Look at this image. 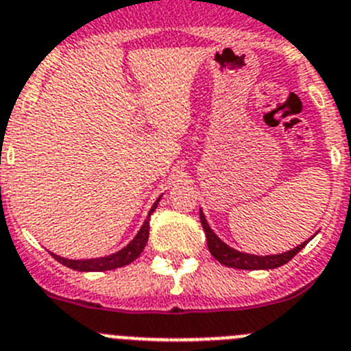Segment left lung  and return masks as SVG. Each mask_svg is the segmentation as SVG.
Instances as JSON below:
<instances>
[{"instance_id":"obj_1","label":"left lung","mask_w":351,"mask_h":351,"mask_svg":"<svg viewBox=\"0 0 351 351\" xmlns=\"http://www.w3.org/2000/svg\"><path fill=\"white\" fill-rule=\"evenodd\" d=\"M199 219H201V226L204 229V234H206L208 241V250L213 255L220 264L227 267H234V269H274V267H280L283 264H287L289 261H292L299 252L308 245V241H304L302 245L295 246L292 250L285 252V254L280 255H266V257H258V255H250V254H241V252L234 250L227 246L222 239H219V236L215 234L213 230L208 226L206 219H204L203 211H199Z\"/></svg>"}]
</instances>
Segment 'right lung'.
<instances>
[{"label":"right lung","mask_w":351,"mask_h":351,"mask_svg":"<svg viewBox=\"0 0 351 351\" xmlns=\"http://www.w3.org/2000/svg\"><path fill=\"white\" fill-rule=\"evenodd\" d=\"M157 203H159V199H157L156 203H154L152 210L148 213V217L154 213L156 210ZM148 230H150V222L148 219L145 220V223L141 226L140 232L136 234V238L132 239L128 246H124L121 252H117V254L108 255V257H101V258H89V261H68V258L58 257V255H52L53 258L61 264H64L66 267L75 271H110V269H117V267H124L128 264H131L132 261H136L140 257V254L143 252L145 245L148 241Z\"/></svg>","instance_id":"1"}]
</instances>
